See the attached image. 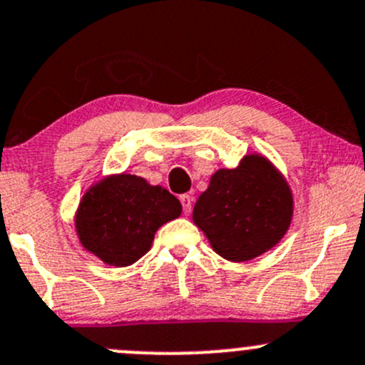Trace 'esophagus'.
I'll return each mask as SVG.
<instances>
[{
  "instance_id": "obj_1",
  "label": "esophagus",
  "mask_w": 365,
  "mask_h": 365,
  "mask_svg": "<svg viewBox=\"0 0 365 365\" xmlns=\"http://www.w3.org/2000/svg\"><path fill=\"white\" fill-rule=\"evenodd\" d=\"M180 201H182V206H183V213L189 215L190 210H192V195L189 194H183L180 195Z\"/></svg>"
}]
</instances>
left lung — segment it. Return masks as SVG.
<instances>
[{
  "instance_id": "obj_1",
  "label": "left lung",
  "mask_w": 365,
  "mask_h": 365,
  "mask_svg": "<svg viewBox=\"0 0 365 365\" xmlns=\"http://www.w3.org/2000/svg\"><path fill=\"white\" fill-rule=\"evenodd\" d=\"M294 217V194L285 175L259 152L234 170L220 168L195 201L192 220L213 252L247 262L283 240Z\"/></svg>"
}]
</instances>
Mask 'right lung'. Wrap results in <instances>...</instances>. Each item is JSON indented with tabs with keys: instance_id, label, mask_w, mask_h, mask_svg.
<instances>
[{
	"instance_id": "right-lung-1",
	"label": "right lung",
	"mask_w": 365,
	"mask_h": 365,
	"mask_svg": "<svg viewBox=\"0 0 365 365\" xmlns=\"http://www.w3.org/2000/svg\"><path fill=\"white\" fill-rule=\"evenodd\" d=\"M180 215L182 205L164 187L124 171L87 187L73 222L87 252L108 266L128 267L150 250L159 227Z\"/></svg>"
}]
</instances>
